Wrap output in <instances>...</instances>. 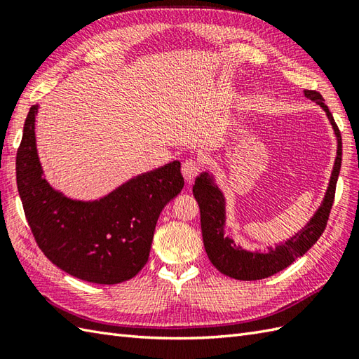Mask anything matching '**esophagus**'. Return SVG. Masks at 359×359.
Segmentation results:
<instances>
[{
  "label": "esophagus",
  "instance_id": "1",
  "mask_svg": "<svg viewBox=\"0 0 359 359\" xmlns=\"http://www.w3.org/2000/svg\"><path fill=\"white\" fill-rule=\"evenodd\" d=\"M201 163L197 162L196 158H187L184 163H182V174H184V177H185V180H188V182H191L197 174L201 172Z\"/></svg>",
  "mask_w": 359,
  "mask_h": 359
}]
</instances>
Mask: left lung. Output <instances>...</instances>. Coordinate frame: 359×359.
Instances as JSON below:
<instances>
[{
	"label": "left lung",
	"mask_w": 359,
	"mask_h": 359,
	"mask_svg": "<svg viewBox=\"0 0 359 359\" xmlns=\"http://www.w3.org/2000/svg\"><path fill=\"white\" fill-rule=\"evenodd\" d=\"M307 98L316 102L327 112L330 123L334 129V134L338 137V154L334 160L333 172L329 188L324 197V202L316 215L311 217L310 222L306 225L302 231L293 236L292 239L280 243L276 248H270L269 253H251L239 247L224 236L225 225V199L220 189L216 187L208 172H202L197 175L193 194L201 208V226L205 251L210 257L211 264L216 269L226 274V276L239 279V280H257L273 276L278 271L287 269L292 265L297 257H301L315 245L318 239L321 238L327 226V220L330 216V210L333 207L334 191H337V182L341 170L342 158V140L339 128L334 121L329 106L324 103L323 95L318 90L306 89L304 90Z\"/></svg>",
	"instance_id": "8db88e82"
}]
</instances>
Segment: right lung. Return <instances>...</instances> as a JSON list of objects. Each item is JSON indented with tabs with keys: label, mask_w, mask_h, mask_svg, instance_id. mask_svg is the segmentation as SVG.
I'll list each match as a JSON object with an SVG mask.
<instances>
[{
	"label": "right lung",
	"mask_w": 359,
	"mask_h": 359,
	"mask_svg": "<svg viewBox=\"0 0 359 359\" xmlns=\"http://www.w3.org/2000/svg\"><path fill=\"white\" fill-rule=\"evenodd\" d=\"M32 106L17 151V185L27 224L44 256L58 269L94 284H120L148 262L157 219L184 188L180 162L128 180L100 201L79 202L43 177Z\"/></svg>",
	"instance_id": "add662e5"
}]
</instances>
